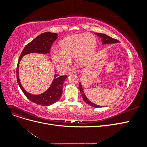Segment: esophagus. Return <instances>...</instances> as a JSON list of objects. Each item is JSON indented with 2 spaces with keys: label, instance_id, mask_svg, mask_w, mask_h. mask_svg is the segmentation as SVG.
Returning <instances> with one entry per match:
<instances>
[{
  "label": "esophagus",
  "instance_id": "34e87169",
  "mask_svg": "<svg viewBox=\"0 0 147 147\" xmlns=\"http://www.w3.org/2000/svg\"><path fill=\"white\" fill-rule=\"evenodd\" d=\"M76 72H74V71H69V73H68V75H76Z\"/></svg>",
  "mask_w": 147,
  "mask_h": 147
}]
</instances>
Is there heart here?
<instances>
[{"instance_id": "1", "label": "heart", "mask_w": 147, "mask_h": 147, "mask_svg": "<svg viewBox=\"0 0 147 147\" xmlns=\"http://www.w3.org/2000/svg\"><path fill=\"white\" fill-rule=\"evenodd\" d=\"M97 49V40L94 35L80 34L70 35L60 41L58 51L55 50L52 60L57 68L65 69L72 58L80 67H86Z\"/></svg>"}]
</instances>
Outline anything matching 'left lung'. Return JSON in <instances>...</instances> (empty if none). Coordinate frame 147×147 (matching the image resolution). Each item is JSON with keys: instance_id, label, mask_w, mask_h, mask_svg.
Returning <instances> with one entry per match:
<instances>
[{"instance_id": "obj_1", "label": "left lung", "mask_w": 147, "mask_h": 147, "mask_svg": "<svg viewBox=\"0 0 147 147\" xmlns=\"http://www.w3.org/2000/svg\"><path fill=\"white\" fill-rule=\"evenodd\" d=\"M96 35H97V36L101 38V41H102V45H106V44H113V43H119V42L117 39L113 38L112 37H110L109 35L104 34H101V33H94ZM79 89H80V91L81 92L82 97H83V100L86 102V104L88 105H90L91 107H102L100 105H97L94 103H92V102H91L90 100H89L86 96H85L83 90V88L82 86L81 83H79Z\"/></svg>"}]
</instances>
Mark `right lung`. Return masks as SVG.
I'll return each mask as SVG.
<instances>
[{
	"label": "right lung",
	"mask_w": 147,
	"mask_h": 147,
	"mask_svg": "<svg viewBox=\"0 0 147 147\" xmlns=\"http://www.w3.org/2000/svg\"><path fill=\"white\" fill-rule=\"evenodd\" d=\"M58 34L52 32H44L40 34L38 36L34 38L32 41L29 43L24 48L23 51L20 56L16 69V79L17 82L22 91L27 98L34 103L42 105L48 106L55 104L58 100L63 94V83L67 75H62L59 77L57 74H55L52 83L48 90L38 95L31 94L26 91L22 86L19 78V65L20 63L24 56L30 53H40V54H48L50 52L51 46L57 38ZM51 61V60L50 59Z\"/></svg>",
	"instance_id": "right-lung-1"
}]
</instances>
